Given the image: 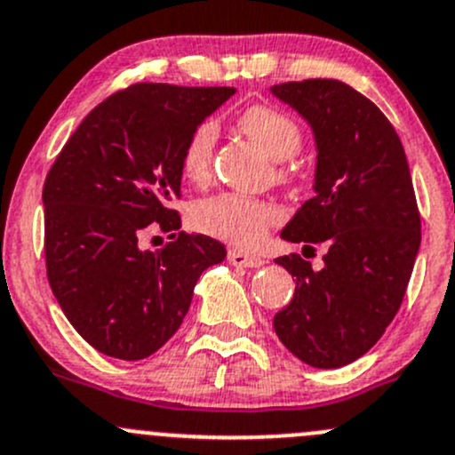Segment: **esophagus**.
<instances>
[{
    "instance_id": "1",
    "label": "esophagus",
    "mask_w": 455,
    "mask_h": 455,
    "mask_svg": "<svg viewBox=\"0 0 455 455\" xmlns=\"http://www.w3.org/2000/svg\"><path fill=\"white\" fill-rule=\"evenodd\" d=\"M228 261L237 267H259L264 264L261 257L251 255V252H243L240 248H231V251H228Z\"/></svg>"
}]
</instances>
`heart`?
I'll list each match as a JSON object with an SVG mask.
<instances>
[{
    "label": "heart",
    "mask_w": 455,
    "mask_h": 455,
    "mask_svg": "<svg viewBox=\"0 0 455 455\" xmlns=\"http://www.w3.org/2000/svg\"><path fill=\"white\" fill-rule=\"evenodd\" d=\"M237 126L248 140H252L270 159L285 161L300 148V128L288 113L267 104H252L237 117ZM218 126L212 119L200 122L189 132L180 152L183 174L194 183H200L212 172ZM279 220V209L264 200L243 198L237 194H218L200 200L191 212V222L198 231L237 243L252 246Z\"/></svg>",
    "instance_id": "obj_1"
}]
</instances>
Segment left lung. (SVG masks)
I'll return each mask as SVG.
<instances>
[{
	"label": "left lung",
	"instance_id": "1",
	"mask_svg": "<svg viewBox=\"0 0 455 455\" xmlns=\"http://www.w3.org/2000/svg\"><path fill=\"white\" fill-rule=\"evenodd\" d=\"M270 91L312 126L318 152L314 198L281 237L327 246L320 270L296 252L276 259L296 290L275 331L305 364L340 368L375 347L405 296L420 246L412 176L396 131L360 91L327 78Z\"/></svg>",
	"mask_w": 455,
	"mask_h": 455
}]
</instances>
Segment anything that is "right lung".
I'll list each match as a JSON object with an SVG mask.
<instances>
[{
    "label": "right lung",
    "mask_w": 455,
    "mask_h": 455,
    "mask_svg": "<svg viewBox=\"0 0 455 455\" xmlns=\"http://www.w3.org/2000/svg\"><path fill=\"white\" fill-rule=\"evenodd\" d=\"M233 87L140 83L83 119L45 185L47 281L67 320L104 355L143 360L183 323L196 281L227 257L207 235L179 231L180 152ZM159 228L172 242L141 251Z\"/></svg>",
    "instance_id": "add662e5"
}]
</instances>
